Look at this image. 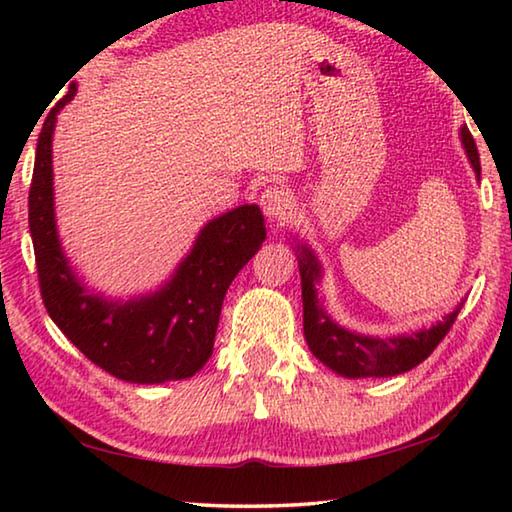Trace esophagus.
Segmentation results:
<instances>
[{
  "label": "esophagus",
  "instance_id": "obj_1",
  "mask_svg": "<svg viewBox=\"0 0 512 512\" xmlns=\"http://www.w3.org/2000/svg\"><path fill=\"white\" fill-rule=\"evenodd\" d=\"M259 205L268 219H287L293 210V196L284 185H271L259 196Z\"/></svg>",
  "mask_w": 512,
  "mask_h": 512
}]
</instances>
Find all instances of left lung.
Here are the masks:
<instances>
[{"label":"left lung","mask_w":512,"mask_h":512,"mask_svg":"<svg viewBox=\"0 0 512 512\" xmlns=\"http://www.w3.org/2000/svg\"><path fill=\"white\" fill-rule=\"evenodd\" d=\"M467 158H470L476 176H481L479 151H476L472 133L463 128L461 131ZM300 275H302V327H305V339L309 350L316 354L332 370L345 377H393L411 370L422 363L436 350V345L445 339L454 320L461 311L463 302L452 311L443 323L424 329L413 336H397V339H370V336L352 334L334 323L325 314L323 305H318L314 282L320 277L318 262L311 250L302 248L300 257Z\"/></svg>","instance_id":"1"}]
</instances>
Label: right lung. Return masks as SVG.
<instances>
[{"mask_svg": "<svg viewBox=\"0 0 512 512\" xmlns=\"http://www.w3.org/2000/svg\"><path fill=\"white\" fill-rule=\"evenodd\" d=\"M76 94L69 85L42 124L29 189V230L47 314L85 357L133 384L185 379L214 350L225 291L266 239L257 205H241L203 228L167 287L126 305L90 296L76 282L58 244L51 187L56 112Z\"/></svg>", "mask_w": 512, "mask_h": 512, "instance_id": "obj_1", "label": "right lung"}]
</instances>
